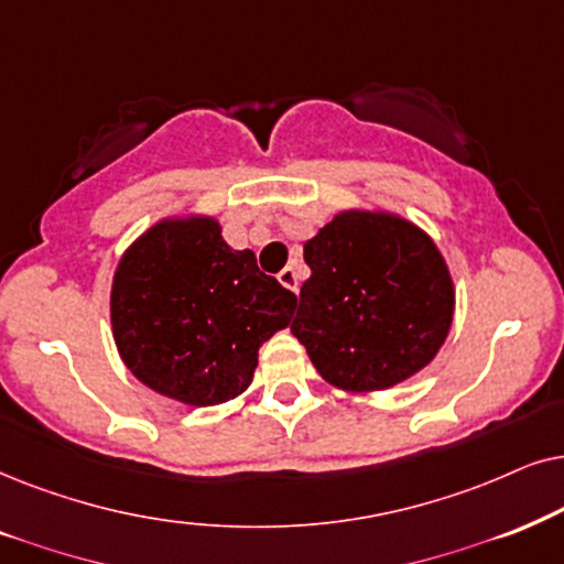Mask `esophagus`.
<instances>
[{
    "label": "esophagus",
    "mask_w": 564,
    "mask_h": 564,
    "mask_svg": "<svg viewBox=\"0 0 564 564\" xmlns=\"http://www.w3.org/2000/svg\"><path fill=\"white\" fill-rule=\"evenodd\" d=\"M278 281H281V286H286L289 291H299V275H296V270L294 268H283L281 273H278Z\"/></svg>",
    "instance_id": "obj_1"
}]
</instances>
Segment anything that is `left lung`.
Masks as SVG:
<instances>
[{"mask_svg": "<svg viewBox=\"0 0 564 564\" xmlns=\"http://www.w3.org/2000/svg\"><path fill=\"white\" fill-rule=\"evenodd\" d=\"M312 268L291 333L319 377L381 392L435 358L454 322V281L423 229L387 212H340L304 245Z\"/></svg>", "mask_w": 564, "mask_h": 564, "instance_id": "1", "label": "left lung"}]
</instances>
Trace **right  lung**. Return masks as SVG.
I'll list each match as a JSON object with an SVG mask.
<instances>
[{
  "instance_id": "add662e5",
  "label": "right lung",
  "mask_w": 564,
  "mask_h": 564,
  "mask_svg": "<svg viewBox=\"0 0 564 564\" xmlns=\"http://www.w3.org/2000/svg\"><path fill=\"white\" fill-rule=\"evenodd\" d=\"M296 296L231 250L214 216H170L120 258L110 289L112 340L126 369L193 408L250 387L260 345L289 327Z\"/></svg>"
}]
</instances>
